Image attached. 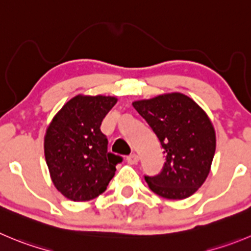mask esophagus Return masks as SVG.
I'll return each instance as SVG.
<instances>
[{"label": "esophagus", "instance_id": "1", "mask_svg": "<svg viewBox=\"0 0 251 251\" xmlns=\"http://www.w3.org/2000/svg\"><path fill=\"white\" fill-rule=\"evenodd\" d=\"M126 160H127V163H130V165H137V162H139V156L136 153H132L130 156H127Z\"/></svg>", "mask_w": 251, "mask_h": 251}]
</instances>
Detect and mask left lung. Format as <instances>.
Wrapping results in <instances>:
<instances>
[{
  "instance_id": "8db88e82",
  "label": "left lung",
  "mask_w": 251,
  "mask_h": 251,
  "mask_svg": "<svg viewBox=\"0 0 251 251\" xmlns=\"http://www.w3.org/2000/svg\"><path fill=\"white\" fill-rule=\"evenodd\" d=\"M157 136L165 153L158 175L145 176L153 193L184 200L197 192L209 173L215 152V132L207 114L181 93L132 102Z\"/></svg>"
}]
</instances>
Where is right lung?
<instances>
[{
    "mask_svg": "<svg viewBox=\"0 0 251 251\" xmlns=\"http://www.w3.org/2000/svg\"><path fill=\"white\" fill-rule=\"evenodd\" d=\"M118 100L112 97H78L54 116L44 137V154L51 181L74 202L97 198L106 191L116 165L124 158L107 151L100 130Z\"/></svg>",
    "mask_w": 251,
    "mask_h": 251,
    "instance_id": "obj_1",
    "label": "right lung"
}]
</instances>
